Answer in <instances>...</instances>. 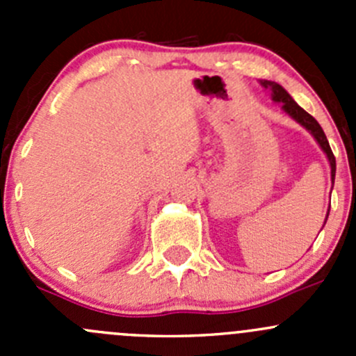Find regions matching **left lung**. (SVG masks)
I'll return each mask as SVG.
<instances>
[{"label": "left lung", "instance_id": "left-lung-1", "mask_svg": "<svg viewBox=\"0 0 356 356\" xmlns=\"http://www.w3.org/2000/svg\"><path fill=\"white\" fill-rule=\"evenodd\" d=\"M261 84H264V88L270 89L272 99H274V102L282 103V108L288 111L294 120L300 122L305 129H308V131L312 132V136L317 139V143L321 145V148L324 149L325 155H327V158H329V163H331V175H332V184H334V175H336V158H334V153H332L331 146H329L327 138H325L324 131H322V127L318 125V122L315 120V118L312 117L308 111H305L303 108H301V106L298 105V103L288 95V91H286L282 86H279L277 82L261 81ZM325 220H327V218H325Z\"/></svg>", "mask_w": 356, "mask_h": 356}]
</instances>
